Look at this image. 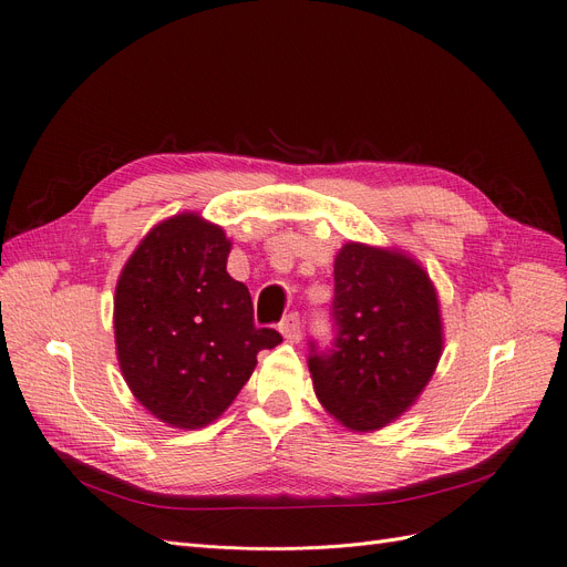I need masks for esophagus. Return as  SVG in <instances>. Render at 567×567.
Returning a JSON list of instances; mask_svg holds the SVG:
<instances>
[{
  "label": "esophagus",
  "instance_id": "34e87169",
  "mask_svg": "<svg viewBox=\"0 0 567 567\" xmlns=\"http://www.w3.org/2000/svg\"><path fill=\"white\" fill-rule=\"evenodd\" d=\"M281 334L288 339V342H300L302 339V323L298 313H288L286 319L279 323Z\"/></svg>",
  "mask_w": 567,
  "mask_h": 567
}]
</instances>
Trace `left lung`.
I'll return each mask as SVG.
<instances>
[{"instance_id":"obj_1","label":"left lung","mask_w":567,"mask_h":567,"mask_svg":"<svg viewBox=\"0 0 567 567\" xmlns=\"http://www.w3.org/2000/svg\"><path fill=\"white\" fill-rule=\"evenodd\" d=\"M330 347L309 342L313 391L351 430L391 423L425 389L442 353L433 281L402 254L347 244L334 258Z\"/></svg>"}]
</instances>
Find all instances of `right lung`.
<instances>
[{
	"label": "right lung",
	"mask_w": 567,
	"mask_h": 567,
	"mask_svg": "<svg viewBox=\"0 0 567 567\" xmlns=\"http://www.w3.org/2000/svg\"><path fill=\"white\" fill-rule=\"evenodd\" d=\"M230 241L195 214L174 216L144 237L116 286L113 326L123 377L146 410L174 427L218 419L281 342L256 328L251 292L235 281Z\"/></svg>",
	"instance_id": "obj_1"
}]
</instances>
